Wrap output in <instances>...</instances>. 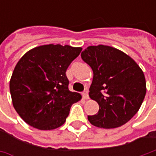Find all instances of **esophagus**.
<instances>
[{
	"label": "esophagus",
	"instance_id": "obj_1",
	"mask_svg": "<svg viewBox=\"0 0 156 156\" xmlns=\"http://www.w3.org/2000/svg\"><path fill=\"white\" fill-rule=\"evenodd\" d=\"M82 96H83L84 99H88V90H87V88H85L84 91L82 92Z\"/></svg>",
	"mask_w": 156,
	"mask_h": 156
}]
</instances>
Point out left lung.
Returning <instances> with one entry per match:
<instances>
[{
  "label": "left lung",
  "instance_id": "obj_1",
  "mask_svg": "<svg viewBox=\"0 0 156 156\" xmlns=\"http://www.w3.org/2000/svg\"><path fill=\"white\" fill-rule=\"evenodd\" d=\"M81 56L93 70L89 96L99 104L98 113L87 115L88 121L103 129L128 122L138 112L146 94L141 68L125 53L109 46L87 47Z\"/></svg>",
  "mask_w": 156,
  "mask_h": 156
}]
</instances>
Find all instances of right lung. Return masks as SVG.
Segmentation results:
<instances>
[{"mask_svg": "<svg viewBox=\"0 0 156 156\" xmlns=\"http://www.w3.org/2000/svg\"><path fill=\"white\" fill-rule=\"evenodd\" d=\"M81 48L43 45L27 52L16 64L9 83L14 108L31 127L50 130L66 122L80 94L69 89L66 71Z\"/></svg>", "mask_w": 156, "mask_h": 156, "instance_id": "obj_1", "label": "right lung"}]
</instances>
